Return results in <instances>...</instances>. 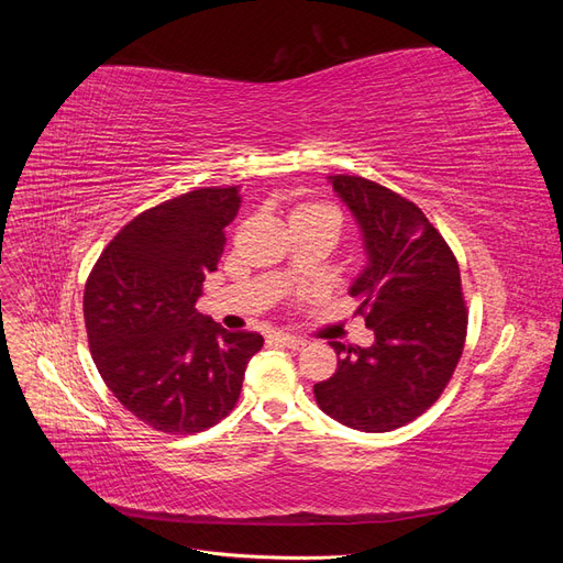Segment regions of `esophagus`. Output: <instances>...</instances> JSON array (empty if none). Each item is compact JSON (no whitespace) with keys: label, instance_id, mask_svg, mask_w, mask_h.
Returning <instances> with one entry per match:
<instances>
[{"label":"esophagus","instance_id":"obj_1","mask_svg":"<svg viewBox=\"0 0 563 563\" xmlns=\"http://www.w3.org/2000/svg\"><path fill=\"white\" fill-rule=\"evenodd\" d=\"M275 340H277V343H282L284 347H288V350H302L305 347V340L302 338L288 335V333H275Z\"/></svg>","mask_w":563,"mask_h":563}]
</instances>
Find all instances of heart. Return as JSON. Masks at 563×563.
<instances>
[{
  "label": "heart",
  "mask_w": 563,
  "mask_h": 563,
  "mask_svg": "<svg viewBox=\"0 0 563 563\" xmlns=\"http://www.w3.org/2000/svg\"><path fill=\"white\" fill-rule=\"evenodd\" d=\"M302 216H323V218L333 220V225L338 228V213L331 207H323V203H300V207L291 213V220L302 218Z\"/></svg>",
  "instance_id": "1"
}]
</instances>
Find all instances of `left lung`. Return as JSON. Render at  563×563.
<instances>
[{"label": "left lung", "instance_id": "8db88e82", "mask_svg": "<svg viewBox=\"0 0 563 563\" xmlns=\"http://www.w3.org/2000/svg\"><path fill=\"white\" fill-rule=\"evenodd\" d=\"M362 232L360 300L371 347L331 343L338 368L314 385L319 408L360 432H389L439 399L463 354L467 308L455 255L413 201L360 176H329Z\"/></svg>", "mask_w": 563, "mask_h": 563}]
</instances>
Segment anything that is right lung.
<instances>
[{"label": "right lung", "instance_id": "right-lung-1", "mask_svg": "<svg viewBox=\"0 0 563 563\" xmlns=\"http://www.w3.org/2000/svg\"><path fill=\"white\" fill-rule=\"evenodd\" d=\"M236 187H201L135 216L100 253L84 321L100 378L152 430L192 434L223 420L263 335L230 333L197 312L218 269Z\"/></svg>", "mask_w": 563, "mask_h": 563}]
</instances>
